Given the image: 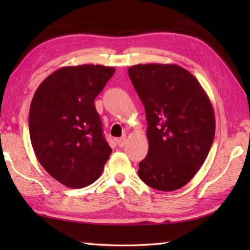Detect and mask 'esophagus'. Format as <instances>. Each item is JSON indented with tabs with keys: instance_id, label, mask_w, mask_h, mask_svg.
I'll return each mask as SVG.
<instances>
[{
	"instance_id": "obj_1",
	"label": "esophagus",
	"mask_w": 250,
	"mask_h": 250,
	"mask_svg": "<svg viewBox=\"0 0 250 250\" xmlns=\"http://www.w3.org/2000/svg\"><path fill=\"white\" fill-rule=\"evenodd\" d=\"M125 143V137H122V138H120V139H118L117 145H118V146H119V147L124 146Z\"/></svg>"
}]
</instances>
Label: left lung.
<instances>
[{
    "label": "left lung",
    "instance_id": "left-lung-1",
    "mask_svg": "<svg viewBox=\"0 0 250 250\" xmlns=\"http://www.w3.org/2000/svg\"><path fill=\"white\" fill-rule=\"evenodd\" d=\"M146 109L149 151L139 177L159 191L183 188L200 170L215 135V115L201 83L173 64H139L128 69Z\"/></svg>",
    "mask_w": 250,
    "mask_h": 250
}]
</instances>
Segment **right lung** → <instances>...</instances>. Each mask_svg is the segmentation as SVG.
<instances>
[{
	"label": "right lung",
	"mask_w": 250,
	"mask_h": 250,
	"mask_svg": "<svg viewBox=\"0 0 250 250\" xmlns=\"http://www.w3.org/2000/svg\"><path fill=\"white\" fill-rule=\"evenodd\" d=\"M115 71L101 65L62 67L34 94L28 116L34 152L46 172L67 188L94 183L111 154L94 104Z\"/></svg>",
	"instance_id": "add662e5"
}]
</instances>
